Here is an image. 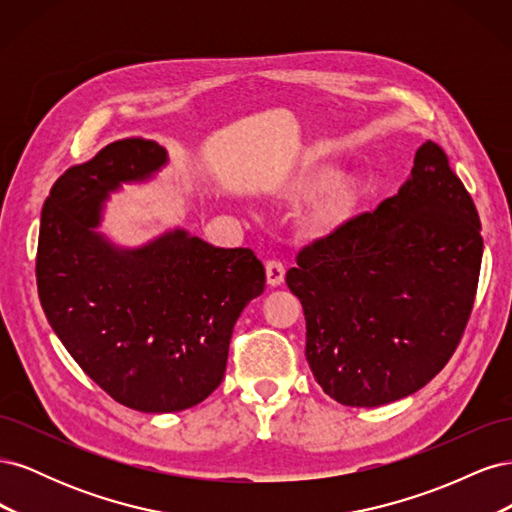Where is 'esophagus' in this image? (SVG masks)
<instances>
[{
    "label": "esophagus",
    "mask_w": 512,
    "mask_h": 512,
    "mask_svg": "<svg viewBox=\"0 0 512 512\" xmlns=\"http://www.w3.org/2000/svg\"><path fill=\"white\" fill-rule=\"evenodd\" d=\"M284 277H286V269L280 260H269L267 262V284L271 288L275 286H282L284 284Z\"/></svg>",
    "instance_id": "34e87169"
}]
</instances>
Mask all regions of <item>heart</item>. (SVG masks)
Wrapping results in <instances>:
<instances>
[{"label": "heart", "mask_w": 512, "mask_h": 512, "mask_svg": "<svg viewBox=\"0 0 512 512\" xmlns=\"http://www.w3.org/2000/svg\"><path fill=\"white\" fill-rule=\"evenodd\" d=\"M290 194L294 196H312L320 190H324L322 200L318 205V218L322 222H335L342 211L346 209L348 194H350V183L344 175L333 177V166L327 162H307L303 164L297 173L292 175Z\"/></svg>", "instance_id": "obj_1"}]
</instances>
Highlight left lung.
Returning a JSON list of instances; mask_svg holds the SVG:
<instances>
[{
    "instance_id": "obj_1",
    "label": "left lung",
    "mask_w": 512,
    "mask_h": 512,
    "mask_svg": "<svg viewBox=\"0 0 512 512\" xmlns=\"http://www.w3.org/2000/svg\"><path fill=\"white\" fill-rule=\"evenodd\" d=\"M480 260L472 196L427 141L393 198L305 247L286 273L322 391L342 406L376 408L423 389L466 329Z\"/></svg>"
}]
</instances>
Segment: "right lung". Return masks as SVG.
<instances>
[{
  "mask_svg": "<svg viewBox=\"0 0 512 512\" xmlns=\"http://www.w3.org/2000/svg\"><path fill=\"white\" fill-rule=\"evenodd\" d=\"M166 164L158 143L123 138L70 166L44 200L36 258L59 342L115 401L153 414L218 389L235 322L265 290V267L247 247H215L179 226L126 247L98 230L113 194Z\"/></svg>",
  "mask_w": 512,
  "mask_h": 512,
  "instance_id": "right-lung-1",
  "label": "right lung"
}]
</instances>
